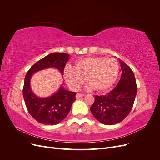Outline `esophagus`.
<instances>
[{
    "label": "esophagus",
    "mask_w": 160,
    "mask_h": 160,
    "mask_svg": "<svg viewBox=\"0 0 160 160\" xmlns=\"http://www.w3.org/2000/svg\"><path fill=\"white\" fill-rule=\"evenodd\" d=\"M84 96H85V95H83V94L77 93V94L76 95V96H75V98H76L77 99H80V98H83V97H84Z\"/></svg>",
    "instance_id": "obj_1"
}]
</instances>
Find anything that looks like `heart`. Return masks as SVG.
<instances>
[{"mask_svg": "<svg viewBox=\"0 0 160 160\" xmlns=\"http://www.w3.org/2000/svg\"><path fill=\"white\" fill-rule=\"evenodd\" d=\"M119 67L113 58L89 57L77 60L72 69L67 67L64 71L65 79L70 88L79 90L85 79L91 85L89 89L98 92L109 90L115 83Z\"/></svg>", "mask_w": 160, "mask_h": 160, "instance_id": "1", "label": "heart"}]
</instances>
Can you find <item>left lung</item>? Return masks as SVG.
Segmentation results:
<instances>
[{"label":"left lung","mask_w":160,"mask_h":160,"mask_svg":"<svg viewBox=\"0 0 160 160\" xmlns=\"http://www.w3.org/2000/svg\"><path fill=\"white\" fill-rule=\"evenodd\" d=\"M122 77L115 88L105 95H95L91 112L101 123L111 125L123 120L130 113L137 94L133 72L119 59Z\"/></svg>","instance_id":"left-lung-1"}]
</instances>
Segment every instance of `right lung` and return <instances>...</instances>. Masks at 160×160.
Instances as JSON below:
<instances>
[{
	"instance_id": "obj_1",
	"label": "right lung",
	"mask_w": 160,
	"mask_h": 160,
	"mask_svg": "<svg viewBox=\"0 0 160 160\" xmlns=\"http://www.w3.org/2000/svg\"><path fill=\"white\" fill-rule=\"evenodd\" d=\"M69 56L67 53H50L33 65L25 76L23 98L28 113L38 123L54 125L61 122L76 100V93L65 89L61 85L59 89L51 96L40 98L32 90V76L38 71L51 68L57 69L62 75L66 62L69 59Z\"/></svg>"
}]
</instances>
